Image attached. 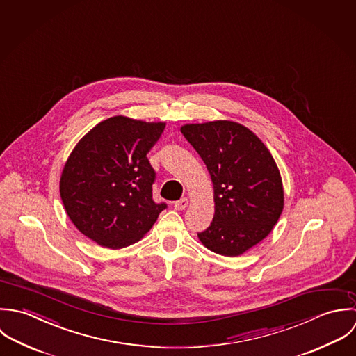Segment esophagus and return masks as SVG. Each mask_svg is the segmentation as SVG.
I'll use <instances>...</instances> for the list:
<instances>
[{
	"instance_id": "obj_1",
	"label": "esophagus",
	"mask_w": 356,
	"mask_h": 356,
	"mask_svg": "<svg viewBox=\"0 0 356 356\" xmlns=\"http://www.w3.org/2000/svg\"><path fill=\"white\" fill-rule=\"evenodd\" d=\"M188 207V198H181L180 201L175 202V209L176 211H184Z\"/></svg>"
}]
</instances>
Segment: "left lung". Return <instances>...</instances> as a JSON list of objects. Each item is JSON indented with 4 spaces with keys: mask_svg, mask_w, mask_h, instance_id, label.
Returning <instances> with one entry per match:
<instances>
[{
    "mask_svg": "<svg viewBox=\"0 0 356 356\" xmlns=\"http://www.w3.org/2000/svg\"><path fill=\"white\" fill-rule=\"evenodd\" d=\"M180 131L213 183V221L198 238L217 254L241 256L273 231L284 211L277 162L264 143L234 121L187 124Z\"/></svg>",
    "mask_w": 356,
    "mask_h": 356,
    "instance_id": "1",
    "label": "left lung"
}]
</instances>
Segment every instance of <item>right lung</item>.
<instances>
[{
	"label": "right lung",
	"mask_w": 356,
	"mask_h": 356,
	"mask_svg": "<svg viewBox=\"0 0 356 356\" xmlns=\"http://www.w3.org/2000/svg\"><path fill=\"white\" fill-rule=\"evenodd\" d=\"M165 125L115 115L69 155L60 197L72 224L97 245L121 249L140 241L166 208L152 200L155 172L147 159Z\"/></svg>",
	"instance_id": "right-lung-1"
}]
</instances>
